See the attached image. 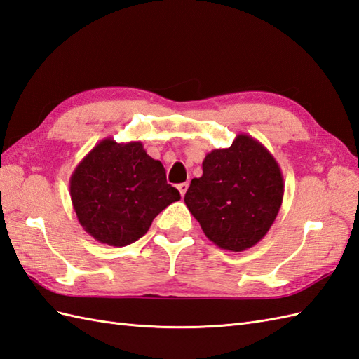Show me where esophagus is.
Wrapping results in <instances>:
<instances>
[{"mask_svg":"<svg viewBox=\"0 0 359 359\" xmlns=\"http://www.w3.org/2000/svg\"><path fill=\"white\" fill-rule=\"evenodd\" d=\"M188 187H189L188 182H183V183H180V185H177V189L180 191V196H182V197H185L187 191H188Z\"/></svg>","mask_w":359,"mask_h":359,"instance_id":"esophagus-1","label":"esophagus"}]
</instances>
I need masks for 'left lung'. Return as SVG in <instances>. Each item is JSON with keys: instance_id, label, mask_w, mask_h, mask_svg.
<instances>
[{"instance_id": "obj_1", "label": "left lung", "mask_w": 359, "mask_h": 359, "mask_svg": "<svg viewBox=\"0 0 359 359\" xmlns=\"http://www.w3.org/2000/svg\"><path fill=\"white\" fill-rule=\"evenodd\" d=\"M185 194L189 212L219 249L243 252L267 235L283 198L279 163L255 137L240 133L212 150Z\"/></svg>"}]
</instances>
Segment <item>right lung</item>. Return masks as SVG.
<instances>
[{
  "instance_id": "obj_1",
  "label": "right lung",
  "mask_w": 359,
  "mask_h": 359,
  "mask_svg": "<svg viewBox=\"0 0 359 359\" xmlns=\"http://www.w3.org/2000/svg\"><path fill=\"white\" fill-rule=\"evenodd\" d=\"M81 227L98 243L124 247L140 240L180 192L168 185L163 165L140 141H100L69 179Z\"/></svg>"
}]
</instances>
